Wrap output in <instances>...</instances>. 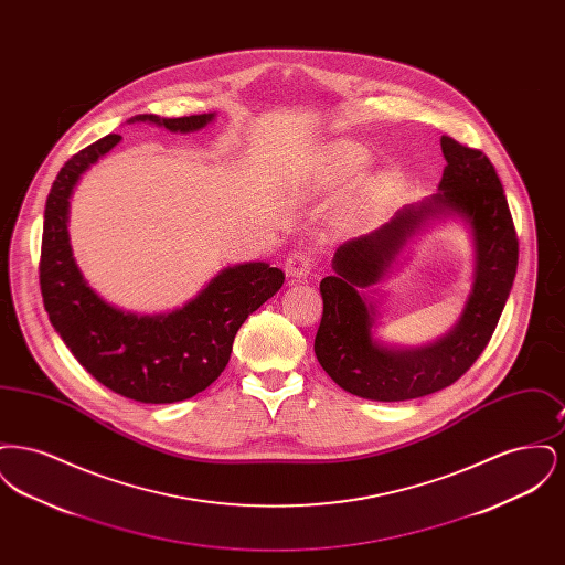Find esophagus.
Returning a JSON list of instances; mask_svg holds the SVG:
<instances>
[{"label": "esophagus", "mask_w": 565, "mask_h": 565, "mask_svg": "<svg viewBox=\"0 0 565 565\" xmlns=\"http://www.w3.org/2000/svg\"><path fill=\"white\" fill-rule=\"evenodd\" d=\"M311 269H313V258L307 249H296L290 254V258L286 260V273L295 279L307 277Z\"/></svg>", "instance_id": "obj_1"}]
</instances>
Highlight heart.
I'll use <instances>...</instances> for the list:
<instances>
[{
  "label": "heart",
  "mask_w": 565,
  "mask_h": 565,
  "mask_svg": "<svg viewBox=\"0 0 565 565\" xmlns=\"http://www.w3.org/2000/svg\"><path fill=\"white\" fill-rule=\"evenodd\" d=\"M369 152L355 141H334L323 148L320 161L316 164L309 186L311 190H341L364 169ZM390 196V182L385 178L371 175L362 180L343 207V217L350 226H364L383 210Z\"/></svg>",
  "instance_id": "b5f03b06"
}]
</instances>
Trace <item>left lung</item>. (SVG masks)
Returning <instances> with one entry per match:
<instances>
[{"mask_svg":"<svg viewBox=\"0 0 565 565\" xmlns=\"http://www.w3.org/2000/svg\"><path fill=\"white\" fill-rule=\"evenodd\" d=\"M440 148L447 167L438 192L406 205L373 233L343 243L332 258L334 273L320 284L318 362L339 387L366 401H411L456 383L483 353L511 295L519 242L500 178L481 150L449 135L440 137ZM443 216H459L473 235L476 273L465 311L445 338L428 347L381 344L374 337L375 305L363 290L388 274L424 223Z\"/></svg>","mask_w":565,"mask_h":565,"instance_id":"obj_1","label":"left lung"}]
</instances>
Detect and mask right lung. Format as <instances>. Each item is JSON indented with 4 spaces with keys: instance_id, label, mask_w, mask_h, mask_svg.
Here are the masks:
<instances>
[{
    "instance_id": "1",
    "label": "right lung",
    "mask_w": 565,
    "mask_h": 565,
    "mask_svg": "<svg viewBox=\"0 0 565 565\" xmlns=\"http://www.w3.org/2000/svg\"><path fill=\"white\" fill-rule=\"evenodd\" d=\"M215 114L161 118L139 114L173 134H192ZM122 137L106 135L74 154L54 180L44 210L40 288L46 313L82 366L108 390L137 403H180L210 387L226 369L242 323L284 284V270L267 263L226 267L184 307L139 316L97 295L78 269L70 233V199L82 173Z\"/></svg>"
}]
</instances>
